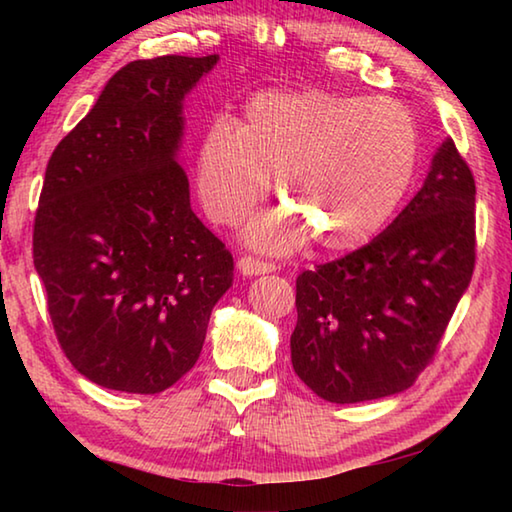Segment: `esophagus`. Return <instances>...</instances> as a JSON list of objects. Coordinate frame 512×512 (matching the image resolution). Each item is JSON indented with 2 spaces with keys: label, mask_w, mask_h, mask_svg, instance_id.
Instances as JSON below:
<instances>
[{
  "label": "esophagus",
  "mask_w": 512,
  "mask_h": 512,
  "mask_svg": "<svg viewBox=\"0 0 512 512\" xmlns=\"http://www.w3.org/2000/svg\"><path fill=\"white\" fill-rule=\"evenodd\" d=\"M237 268L241 275H264V273H273L275 271V264L271 262H264V259H257V257H241L237 262Z\"/></svg>",
  "instance_id": "1"
}]
</instances>
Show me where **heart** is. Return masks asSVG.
Segmentation results:
<instances>
[{
  "instance_id": "1",
  "label": "heart",
  "mask_w": 512,
  "mask_h": 512,
  "mask_svg": "<svg viewBox=\"0 0 512 512\" xmlns=\"http://www.w3.org/2000/svg\"><path fill=\"white\" fill-rule=\"evenodd\" d=\"M420 137L411 112L391 99L332 92H268L237 128L214 124L198 149V189L221 223L262 201L268 176L291 207L255 221L248 239L287 250L316 235L325 250H352L375 235L409 189Z\"/></svg>"
}]
</instances>
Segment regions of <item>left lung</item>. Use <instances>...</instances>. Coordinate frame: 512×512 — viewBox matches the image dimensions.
Segmentation results:
<instances>
[{
	"mask_svg": "<svg viewBox=\"0 0 512 512\" xmlns=\"http://www.w3.org/2000/svg\"><path fill=\"white\" fill-rule=\"evenodd\" d=\"M474 176L452 140L397 219L296 280V375L334 404L409 388L429 366L474 271Z\"/></svg>",
	"mask_w": 512,
	"mask_h": 512,
	"instance_id": "left-lung-1",
	"label": "left lung"
}]
</instances>
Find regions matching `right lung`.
Returning a JSON list of instances; mask_svg holds the SVG:
<instances>
[{"instance_id":"obj_1","label":"right lung","mask_w":512,"mask_h":512,"mask_svg":"<svg viewBox=\"0 0 512 512\" xmlns=\"http://www.w3.org/2000/svg\"><path fill=\"white\" fill-rule=\"evenodd\" d=\"M219 56L133 60L51 153L33 264L60 348L112 391L153 395L194 368L235 262L189 205L183 101Z\"/></svg>"}]
</instances>
